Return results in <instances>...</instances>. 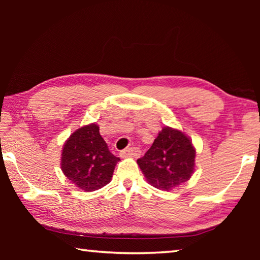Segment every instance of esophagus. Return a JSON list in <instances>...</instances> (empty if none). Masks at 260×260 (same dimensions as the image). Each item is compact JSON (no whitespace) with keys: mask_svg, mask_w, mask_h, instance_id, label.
<instances>
[{"mask_svg":"<svg viewBox=\"0 0 260 260\" xmlns=\"http://www.w3.org/2000/svg\"><path fill=\"white\" fill-rule=\"evenodd\" d=\"M141 155V150L139 148H127L120 151L121 157H139Z\"/></svg>","mask_w":260,"mask_h":260,"instance_id":"34e87169","label":"esophagus"}]
</instances>
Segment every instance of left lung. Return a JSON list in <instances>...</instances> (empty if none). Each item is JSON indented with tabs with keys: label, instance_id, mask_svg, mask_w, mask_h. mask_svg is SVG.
<instances>
[{
	"label": "left lung",
	"instance_id": "obj_1",
	"mask_svg": "<svg viewBox=\"0 0 260 260\" xmlns=\"http://www.w3.org/2000/svg\"><path fill=\"white\" fill-rule=\"evenodd\" d=\"M196 151L187 135L164 127L138 164L147 181L157 189L171 190L188 181L195 169Z\"/></svg>",
	"mask_w": 260,
	"mask_h": 260
}]
</instances>
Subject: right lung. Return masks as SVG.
Masks as SVG:
<instances>
[{
    "instance_id": "right-lung-1",
    "label": "right lung",
    "mask_w": 260,
    "mask_h": 260,
    "mask_svg": "<svg viewBox=\"0 0 260 260\" xmlns=\"http://www.w3.org/2000/svg\"><path fill=\"white\" fill-rule=\"evenodd\" d=\"M60 159L65 177L85 191L98 190L111 181L120 160L110 152L96 124L83 126L70 135Z\"/></svg>"
}]
</instances>
